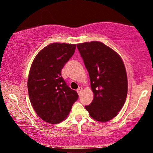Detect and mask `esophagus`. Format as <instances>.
Here are the masks:
<instances>
[{
	"label": "esophagus",
	"instance_id": "obj_1",
	"mask_svg": "<svg viewBox=\"0 0 153 153\" xmlns=\"http://www.w3.org/2000/svg\"><path fill=\"white\" fill-rule=\"evenodd\" d=\"M82 90H83V88H81V87H79V88L77 89L76 91H77V93L79 94V95L81 94V93L82 92Z\"/></svg>",
	"mask_w": 153,
	"mask_h": 153
}]
</instances>
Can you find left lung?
Instances as JSON below:
<instances>
[{"mask_svg": "<svg viewBox=\"0 0 153 153\" xmlns=\"http://www.w3.org/2000/svg\"><path fill=\"white\" fill-rule=\"evenodd\" d=\"M89 72L94 98L85 106L90 116L105 123L116 117L126 101L128 90L124 64L118 54L102 42L76 44Z\"/></svg>", "mask_w": 153, "mask_h": 153, "instance_id": "left-lung-1", "label": "left lung"}]
</instances>
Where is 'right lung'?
<instances>
[{"label":"right lung","instance_id":"1","mask_svg":"<svg viewBox=\"0 0 153 153\" xmlns=\"http://www.w3.org/2000/svg\"><path fill=\"white\" fill-rule=\"evenodd\" d=\"M75 48L76 44H49L39 51L30 66L27 82L29 99L36 114L46 123L63 121L79 98L61 74Z\"/></svg>","mask_w":153,"mask_h":153}]
</instances>
